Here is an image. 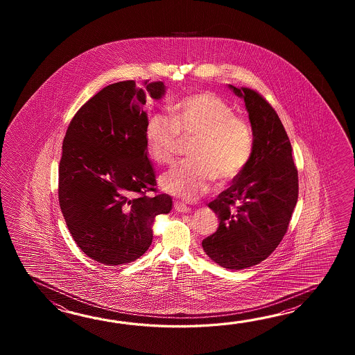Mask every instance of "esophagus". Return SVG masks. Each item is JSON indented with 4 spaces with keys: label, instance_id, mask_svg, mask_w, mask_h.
<instances>
[{
    "label": "esophagus",
    "instance_id": "obj_1",
    "mask_svg": "<svg viewBox=\"0 0 355 355\" xmlns=\"http://www.w3.org/2000/svg\"><path fill=\"white\" fill-rule=\"evenodd\" d=\"M174 208L175 211H179V213H189L190 211V208H189L188 205H185V204L181 203V202H175Z\"/></svg>",
    "mask_w": 355,
    "mask_h": 355
}]
</instances>
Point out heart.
Listing matches in <instances>:
<instances>
[{
  "label": "heart",
  "mask_w": 355,
  "mask_h": 355,
  "mask_svg": "<svg viewBox=\"0 0 355 355\" xmlns=\"http://www.w3.org/2000/svg\"><path fill=\"white\" fill-rule=\"evenodd\" d=\"M147 153L156 164L174 161L181 141L194 138L190 161L175 165L159 178V185L171 196L196 200L213 185L236 180L249 165L254 136L249 121L234 115L225 100L211 92L182 98L171 107V118L155 114L147 121Z\"/></svg>",
  "instance_id": "heart-1"
}]
</instances>
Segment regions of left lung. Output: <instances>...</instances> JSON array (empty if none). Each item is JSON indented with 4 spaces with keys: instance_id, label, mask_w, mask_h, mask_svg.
I'll use <instances>...</instances> for the list:
<instances>
[{
    "instance_id": "1",
    "label": "left lung",
    "mask_w": 355,
    "mask_h": 355,
    "mask_svg": "<svg viewBox=\"0 0 355 355\" xmlns=\"http://www.w3.org/2000/svg\"><path fill=\"white\" fill-rule=\"evenodd\" d=\"M230 89L245 101L254 152L243 173L208 204L219 227L202 246L222 268L241 270L261 263L283 240L298 199V171L272 106L249 87Z\"/></svg>"
}]
</instances>
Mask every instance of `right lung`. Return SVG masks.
<instances>
[{"label": "right lung", "instance_id": "obj_1", "mask_svg": "<svg viewBox=\"0 0 355 355\" xmlns=\"http://www.w3.org/2000/svg\"><path fill=\"white\" fill-rule=\"evenodd\" d=\"M164 83H112L85 103L68 125L60 162V211L77 246L100 264H128L152 243L155 217L173 208L156 191L147 157L144 106Z\"/></svg>", "mask_w": 355, "mask_h": 355}]
</instances>
